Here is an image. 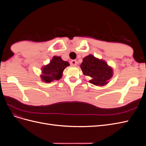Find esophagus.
Here are the masks:
<instances>
[{
  "label": "esophagus",
  "mask_w": 146,
  "mask_h": 146,
  "mask_svg": "<svg viewBox=\"0 0 146 146\" xmlns=\"http://www.w3.org/2000/svg\"><path fill=\"white\" fill-rule=\"evenodd\" d=\"M70 65L72 66H77V61L76 60H72L70 61Z\"/></svg>",
  "instance_id": "34e87169"
}]
</instances>
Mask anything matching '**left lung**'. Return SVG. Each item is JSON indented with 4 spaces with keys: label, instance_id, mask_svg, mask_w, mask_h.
Masks as SVG:
<instances>
[{
    "label": "left lung",
    "instance_id": "8db88e82",
    "mask_svg": "<svg viewBox=\"0 0 146 146\" xmlns=\"http://www.w3.org/2000/svg\"><path fill=\"white\" fill-rule=\"evenodd\" d=\"M80 68L85 76L91 78L89 82L96 86L106 85L113 76V69L111 66L105 60L91 54L83 58Z\"/></svg>",
    "mask_w": 146,
    "mask_h": 146
}]
</instances>
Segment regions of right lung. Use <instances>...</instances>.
Listing matches in <instances>:
<instances>
[{"mask_svg":"<svg viewBox=\"0 0 146 146\" xmlns=\"http://www.w3.org/2000/svg\"><path fill=\"white\" fill-rule=\"evenodd\" d=\"M69 66L68 61H63L61 56H54L49 63L41 68V80L48 83L60 80L63 76L64 69Z\"/></svg>","mask_w":146,"mask_h":146,"instance_id":"right-lung-1","label":"right lung"}]
</instances>
